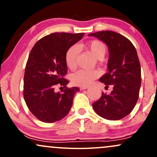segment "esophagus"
Wrapping results in <instances>:
<instances>
[{"mask_svg": "<svg viewBox=\"0 0 157 157\" xmlns=\"http://www.w3.org/2000/svg\"><path fill=\"white\" fill-rule=\"evenodd\" d=\"M88 86H81V87L80 88V90H84V89H88Z\"/></svg>", "mask_w": 157, "mask_h": 157, "instance_id": "esophagus-1", "label": "esophagus"}]
</instances>
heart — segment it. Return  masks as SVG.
Listing matches in <instances>:
<instances>
[{
	"instance_id": "obj_1",
	"label": "heart",
	"mask_w": 157,
	"mask_h": 157,
	"mask_svg": "<svg viewBox=\"0 0 157 157\" xmlns=\"http://www.w3.org/2000/svg\"><path fill=\"white\" fill-rule=\"evenodd\" d=\"M88 49L91 52L95 58L100 59L106 53L105 45L100 40H92L87 44ZM80 48L77 45H74L68 48L65 55V62L69 69L72 70L77 66V57ZM99 73L97 71L80 69L75 72L71 77L72 82L79 86H88L94 79L98 77Z\"/></svg>"
}]
</instances>
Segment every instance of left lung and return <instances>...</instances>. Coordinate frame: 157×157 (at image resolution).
Instances as JSON below:
<instances>
[{"mask_svg":"<svg viewBox=\"0 0 157 157\" xmlns=\"http://www.w3.org/2000/svg\"><path fill=\"white\" fill-rule=\"evenodd\" d=\"M107 45L109 52L108 72L100 81L106 86L112 85L109 94L103 92L94 102L97 114L109 120H119L128 115L139 98L141 86V68L134 45L123 35L112 31L91 33Z\"/></svg>","mask_w":157,"mask_h":157,"instance_id":"left-lung-1","label":"left lung"}]
</instances>
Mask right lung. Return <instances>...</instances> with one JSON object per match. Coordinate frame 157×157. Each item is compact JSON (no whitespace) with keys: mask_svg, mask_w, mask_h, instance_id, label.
<instances>
[{"mask_svg":"<svg viewBox=\"0 0 157 157\" xmlns=\"http://www.w3.org/2000/svg\"><path fill=\"white\" fill-rule=\"evenodd\" d=\"M84 33L56 32L39 40L32 48L24 74L23 97L32 114L44 122L62 120L69 112L79 88L67 87L55 92L57 84L66 86L67 74L65 55L68 48L83 37Z\"/></svg>","mask_w":157,"mask_h":157,"instance_id":"add662e5","label":"right lung"}]
</instances>
